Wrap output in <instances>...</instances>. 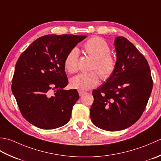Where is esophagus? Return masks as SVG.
Instances as JSON below:
<instances>
[{"mask_svg": "<svg viewBox=\"0 0 161 161\" xmlns=\"http://www.w3.org/2000/svg\"><path fill=\"white\" fill-rule=\"evenodd\" d=\"M85 93H86V92H84V91H78V94H79V95H80V96H83V94H85Z\"/></svg>", "mask_w": 161, "mask_h": 161, "instance_id": "34e87169", "label": "esophagus"}]
</instances>
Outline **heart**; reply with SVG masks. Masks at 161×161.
<instances>
[{
    "label": "heart",
    "instance_id": "1",
    "mask_svg": "<svg viewBox=\"0 0 161 161\" xmlns=\"http://www.w3.org/2000/svg\"><path fill=\"white\" fill-rule=\"evenodd\" d=\"M84 48L88 55L94 58L92 69L97 71L80 74L72 78L70 85L74 89L80 91L89 90L99 83V76L103 80L110 78L116 69L117 60L110 54L109 44L103 38L94 37L88 39L84 44ZM79 52L76 48L69 51L64 59V67L69 74L78 70Z\"/></svg>",
    "mask_w": 161,
    "mask_h": 161
}]
</instances>
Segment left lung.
<instances>
[{
    "label": "left lung",
    "instance_id": "1",
    "mask_svg": "<svg viewBox=\"0 0 161 161\" xmlns=\"http://www.w3.org/2000/svg\"><path fill=\"white\" fill-rule=\"evenodd\" d=\"M117 67L110 78L92 92L90 117L101 129L116 131L135 124L145 110L153 80L145 56L124 37L114 41Z\"/></svg>",
    "mask_w": 161,
    "mask_h": 161
}]
</instances>
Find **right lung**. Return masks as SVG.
I'll list each match as a JSON object with an SVG mask.
<instances>
[{
	"label": "right lung",
	"mask_w": 161,
	"mask_h": 161,
	"mask_svg": "<svg viewBox=\"0 0 161 161\" xmlns=\"http://www.w3.org/2000/svg\"><path fill=\"white\" fill-rule=\"evenodd\" d=\"M83 35H48L36 39L16 63L12 91L20 112L32 125L54 129L70 119L79 99L68 84L64 59L69 51L86 38Z\"/></svg>",
	"instance_id": "1"
}]
</instances>
